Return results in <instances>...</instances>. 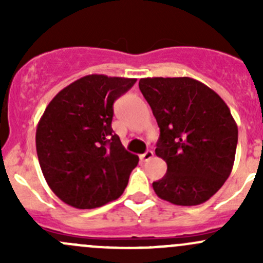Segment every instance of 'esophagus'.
Returning <instances> with one entry per match:
<instances>
[{
	"instance_id": "obj_1",
	"label": "esophagus",
	"mask_w": 263,
	"mask_h": 263,
	"mask_svg": "<svg viewBox=\"0 0 263 263\" xmlns=\"http://www.w3.org/2000/svg\"><path fill=\"white\" fill-rule=\"evenodd\" d=\"M153 156H154V153H153V151H151V150H147L146 153L142 154V155L140 156V159H141L142 161H147V160H150V159L153 158Z\"/></svg>"
}]
</instances>
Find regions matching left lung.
Listing matches in <instances>:
<instances>
[{"label": "left lung", "mask_w": 263, "mask_h": 263, "mask_svg": "<svg viewBox=\"0 0 263 263\" xmlns=\"http://www.w3.org/2000/svg\"><path fill=\"white\" fill-rule=\"evenodd\" d=\"M139 87L160 128L156 156L166 174L156 195L179 206L206 202L230 176L238 127L224 100L191 78H146Z\"/></svg>", "instance_id": "8db88e82"}]
</instances>
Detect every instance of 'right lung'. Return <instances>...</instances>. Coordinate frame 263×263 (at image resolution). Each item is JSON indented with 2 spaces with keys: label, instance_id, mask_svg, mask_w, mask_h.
Returning a JSON list of instances; mask_svg holds the SVG:
<instances>
[{
  "label": "right lung",
  "instance_id": "1",
  "mask_svg": "<svg viewBox=\"0 0 263 263\" xmlns=\"http://www.w3.org/2000/svg\"><path fill=\"white\" fill-rule=\"evenodd\" d=\"M136 79L87 75L61 90L36 127L39 164L50 190L76 209H95L123 193L139 156L113 134V104Z\"/></svg>",
  "mask_w": 263,
  "mask_h": 263
}]
</instances>
